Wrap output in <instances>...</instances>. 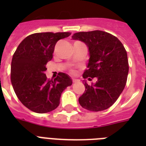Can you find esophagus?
<instances>
[{"instance_id":"esophagus-1","label":"esophagus","mask_w":146,"mask_h":146,"mask_svg":"<svg viewBox=\"0 0 146 146\" xmlns=\"http://www.w3.org/2000/svg\"><path fill=\"white\" fill-rule=\"evenodd\" d=\"M80 81L79 80H77V79H73V82H78Z\"/></svg>"}]
</instances>
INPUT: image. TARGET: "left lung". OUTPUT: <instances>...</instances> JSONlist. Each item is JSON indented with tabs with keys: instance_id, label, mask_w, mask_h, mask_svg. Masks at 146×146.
Here are the masks:
<instances>
[{
	"instance_id": "obj_1",
	"label": "left lung",
	"mask_w": 146,
	"mask_h": 146,
	"mask_svg": "<svg viewBox=\"0 0 146 146\" xmlns=\"http://www.w3.org/2000/svg\"><path fill=\"white\" fill-rule=\"evenodd\" d=\"M72 38L83 42L89 48L88 69L83 78H97L92 85L83 80L86 90L79 98L80 104L90 111L109 108L127 83L129 64L126 49L117 38L103 31L76 33Z\"/></svg>"
}]
</instances>
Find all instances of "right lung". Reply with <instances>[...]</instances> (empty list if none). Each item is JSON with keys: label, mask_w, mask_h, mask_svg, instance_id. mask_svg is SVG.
Segmentation results:
<instances>
[{"label": "right lung", "mask_w": 146, "mask_h": 146, "mask_svg": "<svg viewBox=\"0 0 146 146\" xmlns=\"http://www.w3.org/2000/svg\"><path fill=\"white\" fill-rule=\"evenodd\" d=\"M70 33H34L24 38L13 56L10 78L17 98L35 113H48L60 104L64 89L72 85L67 74L59 73L54 80L47 79L46 64L53 57L57 41Z\"/></svg>", "instance_id": "obj_1"}]
</instances>
